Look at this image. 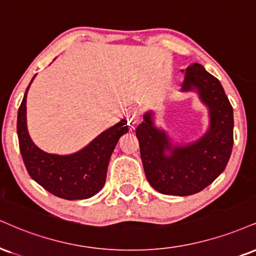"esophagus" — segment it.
Masks as SVG:
<instances>
[{
    "label": "esophagus",
    "instance_id": "1",
    "mask_svg": "<svg viewBox=\"0 0 256 256\" xmlns=\"http://www.w3.org/2000/svg\"><path fill=\"white\" fill-rule=\"evenodd\" d=\"M128 122H130L131 125H134L138 122V114L137 113H132V114L128 116Z\"/></svg>",
    "mask_w": 256,
    "mask_h": 256
}]
</instances>
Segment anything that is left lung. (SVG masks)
<instances>
[{
	"label": "left lung",
	"mask_w": 256,
	"mask_h": 256,
	"mask_svg": "<svg viewBox=\"0 0 256 256\" xmlns=\"http://www.w3.org/2000/svg\"><path fill=\"white\" fill-rule=\"evenodd\" d=\"M182 72L186 75L181 90H196L208 107L210 126L204 136L186 146H173L168 134L154 125L152 112L146 113L136 128L149 184L162 194L180 196L214 182L226 169L234 144L232 107L220 82L198 63Z\"/></svg>",
	"instance_id": "8db88e82"
}]
</instances>
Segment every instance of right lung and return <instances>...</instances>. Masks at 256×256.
<instances>
[{
    "label": "right lung",
    "mask_w": 256,
    "mask_h": 256,
    "mask_svg": "<svg viewBox=\"0 0 256 256\" xmlns=\"http://www.w3.org/2000/svg\"><path fill=\"white\" fill-rule=\"evenodd\" d=\"M30 83L19 107L16 125L20 152L30 176L62 199L90 198L104 187L110 155L119 138L128 131V122L122 119L72 155L45 152L33 143L27 131L26 98Z\"/></svg>",
    "instance_id": "obj_1"
}]
</instances>
